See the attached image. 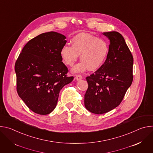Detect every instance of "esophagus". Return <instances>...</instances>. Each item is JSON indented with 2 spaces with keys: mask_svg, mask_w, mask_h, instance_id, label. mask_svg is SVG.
<instances>
[{
  "mask_svg": "<svg viewBox=\"0 0 153 153\" xmlns=\"http://www.w3.org/2000/svg\"><path fill=\"white\" fill-rule=\"evenodd\" d=\"M75 79H76L77 80H81V79H82V76L81 75H80V74H77V75L76 76Z\"/></svg>",
  "mask_w": 153,
  "mask_h": 153,
  "instance_id": "34e87169",
  "label": "esophagus"
}]
</instances>
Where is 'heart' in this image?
<instances>
[{"label":"heart","instance_id":"1","mask_svg":"<svg viewBox=\"0 0 153 153\" xmlns=\"http://www.w3.org/2000/svg\"><path fill=\"white\" fill-rule=\"evenodd\" d=\"M71 47L65 45L60 50L64 63L73 67L80 56L82 61L73 68L74 73H82L87 69L94 71L99 69L105 62L109 53L107 42L88 33H79L71 41Z\"/></svg>","mask_w":153,"mask_h":153}]
</instances>
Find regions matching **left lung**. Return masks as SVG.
Segmentation results:
<instances>
[{"mask_svg": "<svg viewBox=\"0 0 153 153\" xmlns=\"http://www.w3.org/2000/svg\"><path fill=\"white\" fill-rule=\"evenodd\" d=\"M110 41L109 53L102 66L86 80L85 108L101 114L119 106L133 82V57L123 36L118 32L103 33Z\"/></svg>", "mask_w": 153, "mask_h": 153, "instance_id": "obj_1", "label": "left lung"}]
</instances>
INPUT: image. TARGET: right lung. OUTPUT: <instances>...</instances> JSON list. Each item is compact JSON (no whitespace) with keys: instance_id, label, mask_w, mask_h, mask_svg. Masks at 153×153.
Segmentation results:
<instances>
[{"instance_id":"obj_1","label":"right lung","mask_w":153,"mask_h":153,"mask_svg":"<svg viewBox=\"0 0 153 153\" xmlns=\"http://www.w3.org/2000/svg\"><path fill=\"white\" fill-rule=\"evenodd\" d=\"M65 39L54 31L42 33L28 42L16 62L18 95L35 113H51L60 91L74 79L67 76L68 70L62 62Z\"/></svg>"}]
</instances>
